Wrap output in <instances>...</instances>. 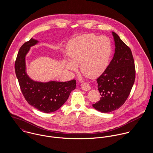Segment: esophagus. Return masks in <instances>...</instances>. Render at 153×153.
Instances as JSON below:
<instances>
[{"label":"esophagus","instance_id":"34e87169","mask_svg":"<svg viewBox=\"0 0 153 153\" xmlns=\"http://www.w3.org/2000/svg\"><path fill=\"white\" fill-rule=\"evenodd\" d=\"M81 89L84 91H89L91 89V87L88 83L84 82L81 84Z\"/></svg>","mask_w":153,"mask_h":153}]
</instances>
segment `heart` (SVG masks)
<instances>
[{
  "label": "heart",
  "instance_id": "heart-1",
  "mask_svg": "<svg viewBox=\"0 0 153 153\" xmlns=\"http://www.w3.org/2000/svg\"><path fill=\"white\" fill-rule=\"evenodd\" d=\"M66 52L71 61L66 62L67 68L76 71L77 65H80L83 74L90 78H95L107 68L112 46L108 37L88 33L71 40Z\"/></svg>",
  "mask_w": 153,
  "mask_h": 153
}]
</instances>
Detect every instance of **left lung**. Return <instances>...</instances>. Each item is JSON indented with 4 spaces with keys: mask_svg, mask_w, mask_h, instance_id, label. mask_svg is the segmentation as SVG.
I'll use <instances>...</instances> for the list:
<instances>
[{
    "mask_svg": "<svg viewBox=\"0 0 153 153\" xmlns=\"http://www.w3.org/2000/svg\"><path fill=\"white\" fill-rule=\"evenodd\" d=\"M115 53L109 65L97 79L101 95L93 107L103 113L118 109L128 97L135 77L134 58L130 48L115 32Z\"/></svg>",
    "mask_w": 153,
    "mask_h": 153,
    "instance_id": "obj_1",
    "label": "left lung"
}]
</instances>
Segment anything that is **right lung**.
Returning <instances> with one entry per match:
<instances>
[{
	"label": "right lung",
	"instance_id": "1",
	"mask_svg": "<svg viewBox=\"0 0 153 153\" xmlns=\"http://www.w3.org/2000/svg\"><path fill=\"white\" fill-rule=\"evenodd\" d=\"M38 42L31 38L21 47L15 64V73L22 94L29 104L41 112L49 113L62 106L71 91L75 89L76 82L75 79L66 82H38L27 75L25 57L30 47Z\"/></svg>",
	"mask_w": 153,
	"mask_h": 153
}]
</instances>
